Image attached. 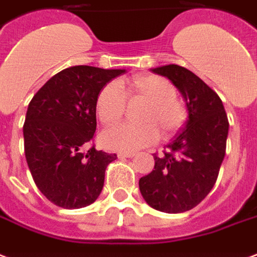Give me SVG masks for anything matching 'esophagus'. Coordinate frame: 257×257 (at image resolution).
Instances as JSON below:
<instances>
[{
  "label": "esophagus",
  "instance_id": "1",
  "mask_svg": "<svg viewBox=\"0 0 257 257\" xmlns=\"http://www.w3.org/2000/svg\"><path fill=\"white\" fill-rule=\"evenodd\" d=\"M134 155H136L134 152H119V153H117V156L119 157H128V159L134 156Z\"/></svg>",
  "mask_w": 257,
  "mask_h": 257
}]
</instances>
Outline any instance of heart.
I'll return each instance as SVG.
<instances>
[{
  "instance_id": "heart-1",
  "label": "heart",
  "mask_w": 257,
  "mask_h": 257,
  "mask_svg": "<svg viewBox=\"0 0 257 257\" xmlns=\"http://www.w3.org/2000/svg\"><path fill=\"white\" fill-rule=\"evenodd\" d=\"M125 95L123 96L122 94ZM127 100L147 101L140 115L141 124H121L104 134V144L116 151H136L160 138H171L188 120V108L171 80L160 75H136L106 85L95 98V113L106 127L120 123Z\"/></svg>"
}]
</instances>
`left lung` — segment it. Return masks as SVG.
Returning <instances> with one entry per match:
<instances>
[{
  "label": "left lung",
  "mask_w": 257,
  "mask_h": 257,
  "mask_svg": "<svg viewBox=\"0 0 257 257\" xmlns=\"http://www.w3.org/2000/svg\"><path fill=\"white\" fill-rule=\"evenodd\" d=\"M153 72L167 76L179 89L189 119L163 155H153L155 168L140 179V190L152 208L181 213L201 203L218 179L226 153L227 115L220 97L192 71L170 64Z\"/></svg>",
  "instance_id": "left-lung-1"
}]
</instances>
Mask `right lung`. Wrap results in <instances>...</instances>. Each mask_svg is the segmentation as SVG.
Returning a JSON list of instances; mask_svg holds the SVG:
<instances>
[{
    "mask_svg": "<svg viewBox=\"0 0 257 257\" xmlns=\"http://www.w3.org/2000/svg\"><path fill=\"white\" fill-rule=\"evenodd\" d=\"M124 69L69 67L52 76L30 101L24 153L39 192L65 209L87 207L100 196L116 153L94 145L95 98Z\"/></svg>",
    "mask_w": 257,
    "mask_h": 257,
    "instance_id": "obj_1",
    "label": "right lung"
}]
</instances>
